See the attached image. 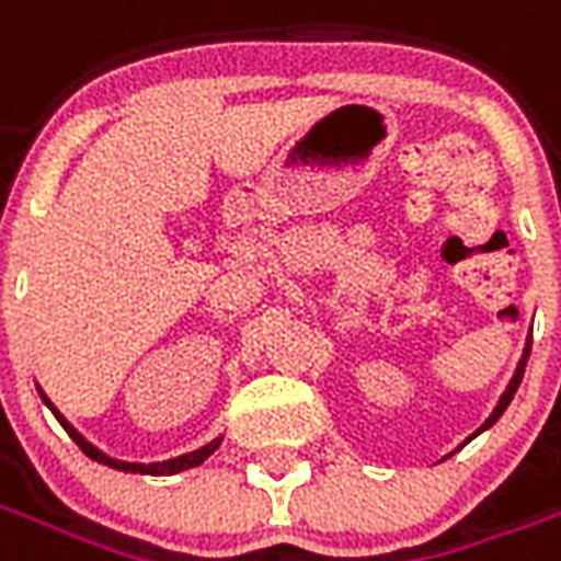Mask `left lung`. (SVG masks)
Here are the masks:
<instances>
[{
	"instance_id": "left-lung-1",
	"label": "left lung",
	"mask_w": 561,
	"mask_h": 561,
	"mask_svg": "<svg viewBox=\"0 0 561 561\" xmlns=\"http://www.w3.org/2000/svg\"><path fill=\"white\" fill-rule=\"evenodd\" d=\"M529 352H531V336H529V340H526V348H523V357H519L517 369H514V378L507 381L505 393H502V397H499V402H495L493 414H490V417H486V421L481 423V430H478V433H471L469 438L462 442V445H469V442H471V438H474V435H481L483 430H490V426H493V423L499 421L502 414H505V409H507V405H511V400H514V393H517L519 381H523V373H526V360H529ZM462 445H459V447H462ZM459 447H457V450H459Z\"/></svg>"
}]
</instances>
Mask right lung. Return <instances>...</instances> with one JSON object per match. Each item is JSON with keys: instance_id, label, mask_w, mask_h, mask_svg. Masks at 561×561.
Instances as JSON below:
<instances>
[{"instance_id": "right-lung-1", "label": "right lung", "mask_w": 561, "mask_h": 561, "mask_svg": "<svg viewBox=\"0 0 561 561\" xmlns=\"http://www.w3.org/2000/svg\"><path fill=\"white\" fill-rule=\"evenodd\" d=\"M38 393H42L44 405H47V409L54 412L56 421L62 423V430H66V433L71 435V438H75V445H78L80 450H83V454H87V457H90V459H95V462H102V466H107V469L128 471V474H176V471L195 469V466H201V462H204V459H207V457H213V454H216V450H219V445H221V435H219V438H213L209 445L197 447V450H192V454H183V457L164 459V462H128V459L107 457L104 450H99V447L92 445V442H87V438H83V435H80L78 430H75V426H71V423H68L66 417H62V414H59V409H56L54 402L47 400V393H44V390H38Z\"/></svg>"}]
</instances>
